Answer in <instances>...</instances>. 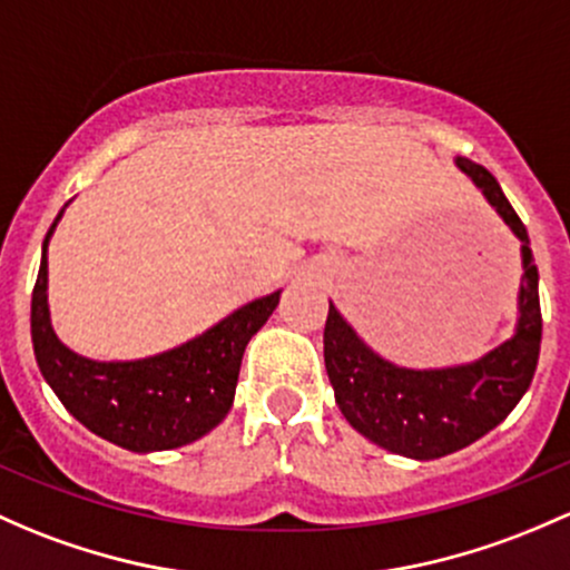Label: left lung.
Instances as JSON below:
<instances>
[{
    "mask_svg": "<svg viewBox=\"0 0 570 570\" xmlns=\"http://www.w3.org/2000/svg\"><path fill=\"white\" fill-rule=\"evenodd\" d=\"M453 164L519 239L522 281L511 338L470 363L406 368L371 350L333 303L325 325V368L341 415L374 445L415 461L456 453L500 426L530 387L541 352L538 267L524 224L491 171L466 158Z\"/></svg>",
    "mask_w": 570,
    "mask_h": 570,
    "instance_id": "1",
    "label": "left lung"
}]
</instances>
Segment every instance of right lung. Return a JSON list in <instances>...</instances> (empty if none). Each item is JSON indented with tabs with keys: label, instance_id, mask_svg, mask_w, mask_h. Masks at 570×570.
<instances>
[{
	"label": "right lung",
	"instance_id": "right-lung-1",
	"mask_svg": "<svg viewBox=\"0 0 570 570\" xmlns=\"http://www.w3.org/2000/svg\"><path fill=\"white\" fill-rule=\"evenodd\" d=\"M65 207L43 239L32 292V344L40 374L76 421L125 451L190 445L229 415L245 346L265 327L281 289L239 305L218 325L158 355L139 361L79 355L59 341L48 308V243Z\"/></svg>",
	"mask_w": 570,
	"mask_h": 570
}]
</instances>
